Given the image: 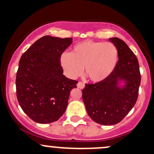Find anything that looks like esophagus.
<instances>
[{
	"instance_id": "1",
	"label": "esophagus",
	"mask_w": 154,
	"mask_h": 154,
	"mask_svg": "<svg viewBox=\"0 0 154 154\" xmlns=\"http://www.w3.org/2000/svg\"><path fill=\"white\" fill-rule=\"evenodd\" d=\"M77 88H80V89H83V88H85V84L82 82H79L78 83H77Z\"/></svg>"
}]
</instances>
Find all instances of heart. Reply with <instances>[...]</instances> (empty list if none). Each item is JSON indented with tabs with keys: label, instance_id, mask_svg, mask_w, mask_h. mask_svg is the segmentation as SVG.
Returning <instances> with one entry per match:
<instances>
[{
	"label": "heart",
	"instance_id": "obj_1",
	"mask_svg": "<svg viewBox=\"0 0 154 154\" xmlns=\"http://www.w3.org/2000/svg\"><path fill=\"white\" fill-rule=\"evenodd\" d=\"M118 59V51L112 43L86 40L72 48L71 54L63 53L61 64L67 75L75 78L82 74L90 80L98 82L114 71Z\"/></svg>",
	"mask_w": 154,
	"mask_h": 154
}]
</instances>
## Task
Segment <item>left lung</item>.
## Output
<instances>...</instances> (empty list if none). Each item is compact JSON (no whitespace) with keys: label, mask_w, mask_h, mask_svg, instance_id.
<instances>
[{"label":"left lung","mask_w":154,"mask_h":154,"mask_svg":"<svg viewBox=\"0 0 154 154\" xmlns=\"http://www.w3.org/2000/svg\"><path fill=\"white\" fill-rule=\"evenodd\" d=\"M109 40L116 47L118 60L107 78L95 84H85L82 100L95 122L113 125L120 122L137 101L141 76L137 57L125 42L117 38ZM126 82L122 89L117 87L119 79Z\"/></svg>","instance_id":"8db88e82"}]
</instances>
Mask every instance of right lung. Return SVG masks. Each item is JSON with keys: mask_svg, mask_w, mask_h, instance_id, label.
<instances>
[{"mask_svg": "<svg viewBox=\"0 0 154 154\" xmlns=\"http://www.w3.org/2000/svg\"><path fill=\"white\" fill-rule=\"evenodd\" d=\"M72 38L44 36L26 50L19 62L16 89L19 103L33 121L54 122L66 111L77 80L63 75L61 56Z\"/></svg>", "mask_w": 154, "mask_h": 154, "instance_id": "add662e5", "label": "right lung"}]
</instances>
